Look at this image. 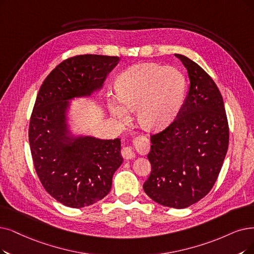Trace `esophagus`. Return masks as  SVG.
Segmentation results:
<instances>
[{
  "label": "esophagus",
  "instance_id": "34e87169",
  "mask_svg": "<svg viewBox=\"0 0 254 254\" xmlns=\"http://www.w3.org/2000/svg\"><path fill=\"white\" fill-rule=\"evenodd\" d=\"M121 153H122V156H123L127 160L132 159V158L135 157L133 150L131 149L130 147H123V149H122V151H121Z\"/></svg>",
  "mask_w": 254,
  "mask_h": 254
}]
</instances>
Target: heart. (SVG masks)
Returning <instances> with one entry per match:
<instances>
[{
	"instance_id": "obj_1",
	"label": "heart",
	"mask_w": 254,
	"mask_h": 254,
	"mask_svg": "<svg viewBox=\"0 0 254 254\" xmlns=\"http://www.w3.org/2000/svg\"><path fill=\"white\" fill-rule=\"evenodd\" d=\"M119 97H109L111 116L121 123L136 110L141 128L160 131L176 118L186 90V79L180 70L156 64H138L122 72L117 79Z\"/></svg>"
}]
</instances>
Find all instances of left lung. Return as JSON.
Wrapping results in <instances>:
<instances>
[{"mask_svg":"<svg viewBox=\"0 0 254 254\" xmlns=\"http://www.w3.org/2000/svg\"><path fill=\"white\" fill-rule=\"evenodd\" d=\"M175 56L188 70V95L173 123L151 136V174L143 188L156 203L181 209L214 187L227 153L229 130L214 80L187 56Z\"/></svg>","mask_w":254,"mask_h":254,"instance_id":"1","label":"left lung"}]
</instances>
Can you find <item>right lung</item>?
<instances>
[{
    "mask_svg": "<svg viewBox=\"0 0 254 254\" xmlns=\"http://www.w3.org/2000/svg\"><path fill=\"white\" fill-rule=\"evenodd\" d=\"M119 62L118 56L90 54L68 58L40 86L30 120V149L42 185L65 206L81 208L103 199L123 162L121 138L77 132L69 122L73 101L100 93Z\"/></svg>",
    "mask_w": 254,
    "mask_h": 254,
    "instance_id": "right-lung-1",
    "label": "right lung"
}]
</instances>
